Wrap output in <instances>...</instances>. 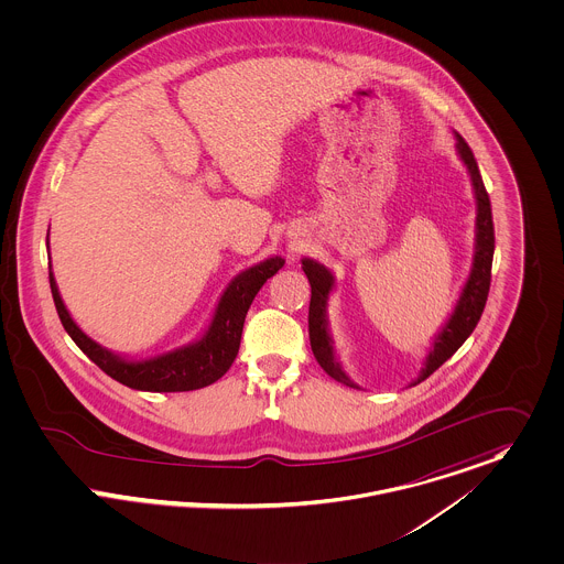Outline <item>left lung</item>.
Here are the masks:
<instances>
[{
    "label": "left lung",
    "instance_id": "8db88e82",
    "mask_svg": "<svg viewBox=\"0 0 564 564\" xmlns=\"http://www.w3.org/2000/svg\"><path fill=\"white\" fill-rule=\"evenodd\" d=\"M458 153H460L463 162L467 164V171L471 175V184L476 189V200H478L476 257H474V268H471V274L467 279V285L463 288V294L458 299V305L452 313L449 322L445 324V328L438 333V337L433 344V350L426 359V366L422 368V375L417 376V380L413 384L426 380L465 344V339L474 333L476 324L480 322V315L485 312V305H487V299H489V288H491V265H494V251H496V229H494V216H491V200H489V192L485 188L482 175L478 171V162L474 158V151L469 149V144L460 135H458ZM303 270L310 279V285H312L310 339H312L313 357L317 359V364L322 366V370L326 375L333 376L335 380H339L348 387H357L339 368V364L333 355L328 330H326V299H328V292L333 290V274L324 265L315 263L312 259L303 261Z\"/></svg>",
    "mask_w": 564,
    "mask_h": 564
}]
</instances>
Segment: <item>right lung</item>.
<instances>
[{
	"mask_svg": "<svg viewBox=\"0 0 564 564\" xmlns=\"http://www.w3.org/2000/svg\"><path fill=\"white\" fill-rule=\"evenodd\" d=\"M283 263L285 261L281 257H272L242 272L223 294L212 326L198 344L138 364L115 357L112 352L97 346L90 337H86L66 312L52 272L50 285L64 330L79 346V350L106 375L140 391H192L216 382L231 368L240 350L245 317L252 299L257 296L261 285L283 268Z\"/></svg>",
	"mask_w": 564,
	"mask_h": 564,
	"instance_id": "right-lung-1",
	"label": "right lung"
}]
</instances>
